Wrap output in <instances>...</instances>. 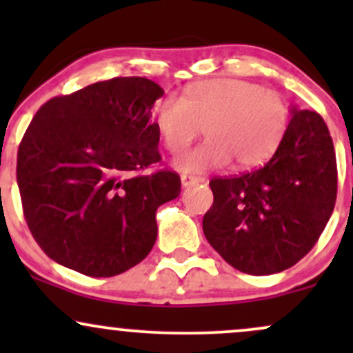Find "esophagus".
I'll return each mask as SVG.
<instances>
[{
	"mask_svg": "<svg viewBox=\"0 0 353 353\" xmlns=\"http://www.w3.org/2000/svg\"><path fill=\"white\" fill-rule=\"evenodd\" d=\"M181 182H182V188H190V185L199 184V182H202V179L196 176H189V174H182Z\"/></svg>",
	"mask_w": 353,
	"mask_h": 353,
	"instance_id": "esophagus-1",
	"label": "esophagus"
}]
</instances>
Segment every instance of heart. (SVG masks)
I'll use <instances>...</instances> for the list:
<instances>
[{"label": "heart", "mask_w": 353, "mask_h": 353, "mask_svg": "<svg viewBox=\"0 0 353 353\" xmlns=\"http://www.w3.org/2000/svg\"><path fill=\"white\" fill-rule=\"evenodd\" d=\"M165 148L181 154L204 128L205 143L177 161L185 172H205L232 161L247 169L264 164L289 125V106L277 92L242 79L201 83L185 98L169 94L156 106Z\"/></svg>", "instance_id": "obj_1"}]
</instances>
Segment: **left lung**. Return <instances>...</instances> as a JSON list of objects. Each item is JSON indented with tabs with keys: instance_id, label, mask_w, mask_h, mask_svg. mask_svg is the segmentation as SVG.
I'll use <instances>...</instances> for the list:
<instances>
[{
	"instance_id": "1",
	"label": "left lung",
	"mask_w": 353,
	"mask_h": 353,
	"mask_svg": "<svg viewBox=\"0 0 353 353\" xmlns=\"http://www.w3.org/2000/svg\"><path fill=\"white\" fill-rule=\"evenodd\" d=\"M202 229L228 264L250 275L282 272L310 252L337 199V161L322 116L292 108L281 144L262 168L209 182Z\"/></svg>"
}]
</instances>
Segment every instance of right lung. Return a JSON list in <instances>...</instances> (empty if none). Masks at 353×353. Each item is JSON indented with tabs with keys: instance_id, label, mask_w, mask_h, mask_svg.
I'll use <instances>...</instances> for the list:
<instances>
[{
	"instance_id": "1",
	"label": "right lung",
	"mask_w": 353,
	"mask_h": 353,
	"mask_svg": "<svg viewBox=\"0 0 353 353\" xmlns=\"http://www.w3.org/2000/svg\"><path fill=\"white\" fill-rule=\"evenodd\" d=\"M164 89L112 78L39 108L18 149L23 212L48 257L89 277L139 264L157 237L156 210L181 194L159 163L151 109Z\"/></svg>"
}]
</instances>
